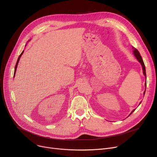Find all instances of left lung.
I'll use <instances>...</instances> for the list:
<instances>
[{
    "instance_id": "8db88e82",
    "label": "left lung",
    "mask_w": 157,
    "mask_h": 157,
    "mask_svg": "<svg viewBox=\"0 0 157 157\" xmlns=\"http://www.w3.org/2000/svg\"><path fill=\"white\" fill-rule=\"evenodd\" d=\"M132 48L134 49V55H135V56L136 57V59H137V60L141 63V65H142V67H143V74H144V75L145 76V77H146V68H145V65H144V62H143V59H142V57H141V55H140V53H139V52H138V50L137 49H136V48H135L134 47H132ZM145 86L146 87V83H145ZM145 92L146 91H144V94H145ZM141 103V102H140V104ZM136 109H134L131 112V113L130 114V115L134 111H135ZM129 115V116H130Z\"/></svg>"
}]
</instances>
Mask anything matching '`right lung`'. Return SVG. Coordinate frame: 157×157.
I'll list each match as a JSON object with an SVG mask.
<instances>
[{"instance_id":"add662e5","label":"right lung","mask_w":157,"mask_h":157,"mask_svg":"<svg viewBox=\"0 0 157 157\" xmlns=\"http://www.w3.org/2000/svg\"><path fill=\"white\" fill-rule=\"evenodd\" d=\"M23 52L24 51H23L22 52V53L20 54V55L19 56V57H18V60H17V62H16V65H15V68H14V75H15V73H16V68H17V66H18V62H19V60H20V57L21 56V55H22V54L23 53Z\"/></svg>"}]
</instances>
